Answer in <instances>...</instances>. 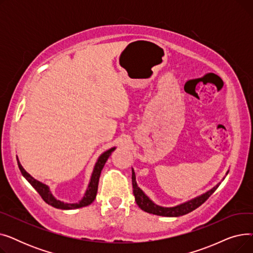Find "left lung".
<instances>
[{"label":"left lung","mask_w":253,"mask_h":253,"mask_svg":"<svg viewBox=\"0 0 253 253\" xmlns=\"http://www.w3.org/2000/svg\"><path fill=\"white\" fill-rule=\"evenodd\" d=\"M219 183L214 187L213 189H211L207 193L203 194L200 197H197L196 199H193V200L180 204L175 207H161L154 204L150 199L143 194V192L138 188V185L135 181V173L134 171L132 170V187H133V194L135 197V201L138 207L148 212V213L156 214V215H160V216H168V217H174V216H180L189 213V212L195 210L199 206H201L207 199L215 192V190L218 188Z\"/></svg>","instance_id":"8db88e82"}]
</instances>
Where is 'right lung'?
Segmentation results:
<instances>
[{
	"label": "right lung",
	"mask_w": 253,
	"mask_h": 253,
	"mask_svg": "<svg viewBox=\"0 0 253 253\" xmlns=\"http://www.w3.org/2000/svg\"><path fill=\"white\" fill-rule=\"evenodd\" d=\"M115 151V148H112L111 150L104 152L97 160L96 164H95V167H94V170H93V173H92V176H91V180H90V183L88 185V189L86 191V194L84 195L83 199L81 201H80L79 203H76V204H68V203H63V202H60L59 200H56V199L52 196L49 188L47 187L46 184L40 182L38 180H36L35 178H33L28 172H26L22 166L20 165L19 161L17 160V164H18V167L20 169V172L22 173V175L25 177V179L28 180L33 187L34 189L39 193V195L41 196V198L43 199V200L53 206L55 208H58V209H76V208H81V207H85V206H88L90 205L93 201H94V199L96 197V194H97V189H98V181H99V176H100V173H101V170L106 162V160H108L109 157L111 156L112 152Z\"/></svg>",
	"instance_id": "1"
}]
</instances>
